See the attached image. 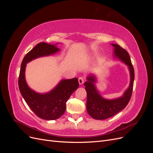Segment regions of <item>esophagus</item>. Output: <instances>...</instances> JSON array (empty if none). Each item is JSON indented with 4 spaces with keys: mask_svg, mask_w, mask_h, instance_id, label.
Returning <instances> with one entry per match:
<instances>
[{
    "mask_svg": "<svg viewBox=\"0 0 153 153\" xmlns=\"http://www.w3.org/2000/svg\"><path fill=\"white\" fill-rule=\"evenodd\" d=\"M78 82H79V84L80 85H82L83 84H84V78H83V77H79V78H78Z\"/></svg>",
    "mask_w": 153,
    "mask_h": 153,
    "instance_id": "esophagus-1",
    "label": "esophagus"
}]
</instances>
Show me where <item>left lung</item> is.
Masks as SVG:
<instances>
[{
    "mask_svg": "<svg viewBox=\"0 0 153 153\" xmlns=\"http://www.w3.org/2000/svg\"><path fill=\"white\" fill-rule=\"evenodd\" d=\"M111 45L114 47V58L119 59L128 66L130 82L128 89L124 92L121 96L109 100L104 98L97 89L96 86L97 79L94 74H90L87 76V81L84 84L87 95V111L90 116L97 120L110 118L123 110L130 100L133 91L135 73L129 55L127 51L121 48L119 45Z\"/></svg>",
    "mask_w": 153,
    "mask_h": 153,
    "instance_id": "left-lung-1",
    "label": "left lung"
}]
</instances>
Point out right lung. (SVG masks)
<instances>
[{
	"label": "right lung",
	"mask_w": 153,
	"mask_h": 153,
	"mask_svg": "<svg viewBox=\"0 0 153 153\" xmlns=\"http://www.w3.org/2000/svg\"><path fill=\"white\" fill-rule=\"evenodd\" d=\"M57 44L43 42L32 48L23 59L18 78L19 89L25 102L37 116L45 120H55L61 117L66 109V101L79 86L77 78L62 79L50 91L39 93L27 84L25 74L27 64L36 59L57 53L60 51Z\"/></svg>",
	"instance_id": "right-lung-1"
}]
</instances>
